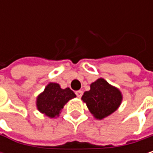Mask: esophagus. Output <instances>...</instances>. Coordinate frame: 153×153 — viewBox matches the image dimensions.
I'll list each match as a JSON object with an SVG mask.
<instances>
[{
	"label": "esophagus",
	"instance_id": "34e87169",
	"mask_svg": "<svg viewBox=\"0 0 153 153\" xmlns=\"http://www.w3.org/2000/svg\"><path fill=\"white\" fill-rule=\"evenodd\" d=\"M75 94H76V96L79 97V98H80V97H82V94H83V93H82V91H81V90H78V91H76V93H75Z\"/></svg>",
	"mask_w": 153,
	"mask_h": 153
}]
</instances>
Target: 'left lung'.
<instances>
[{"instance_id": "1", "label": "left lung", "mask_w": 153, "mask_h": 153, "mask_svg": "<svg viewBox=\"0 0 153 153\" xmlns=\"http://www.w3.org/2000/svg\"><path fill=\"white\" fill-rule=\"evenodd\" d=\"M81 100L97 120L113 113L121 104L122 94L119 88L110 85L103 78L90 84V90L84 92Z\"/></svg>"}]
</instances>
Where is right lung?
<instances>
[{
    "instance_id": "add662e5",
    "label": "right lung",
    "mask_w": 153,
    "mask_h": 153,
    "mask_svg": "<svg viewBox=\"0 0 153 153\" xmlns=\"http://www.w3.org/2000/svg\"><path fill=\"white\" fill-rule=\"evenodd\" d=\"M76 95L69 88H61L57 83L50 82L36 99L37 109L49 118L58 117L65 105Z\"/></svg>"
}]
</instances>
